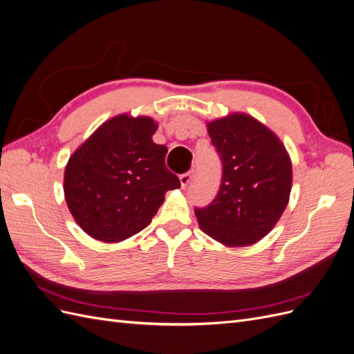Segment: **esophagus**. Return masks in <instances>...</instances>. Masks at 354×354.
Masks as SVG:
<instances>
[{
	"label": "esophagus",
	"mask_w": 354,
	"mask_h": 354,
	"mask_svg": "<svg viewBox=\"0 0 354 354\" xmlns=\"http://www.w3.org/2000/svg\"><path fill=\"white\" fill-rule=\"evenodd\" d=\"M192 178H194V171H187V173H183L180 176V183H181V187L186 189L187 185L192 181Z\"/></svg>",
	"instance_id": "obj_1"
}]
</instances>
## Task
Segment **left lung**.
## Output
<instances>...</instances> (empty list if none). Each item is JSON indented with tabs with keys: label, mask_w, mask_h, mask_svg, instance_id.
Returning <instances> with one entry per match:
<instances>
[{
	"label": "left lung",
	"mask_w": 354,
	"mask_h": 354,
	"mask_svg": "<svg viewBox=\"0 0 354 354\" xmlns=\"http://www.w3.org/2000/svg\"><path fill=\"white\" fill-rule=\"evenodd\" d=\"M208 134L223 171L216 198L195 208L199 227L224 245H251L273 229L286 208L291 160L279 138L245 113L209 122Z\"/></svg>",
	"instance_id": "8db88e82"
}]
</instances>
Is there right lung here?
Returning a JSON list of instances; mask_svg holds the SVG:
<instances>
[{"instance_id":"obj_1","label":"right lung","mask_w":354,"mask_h":354,"mask_svg":"<svg viewBox=\"0 0 354 354\" xmlns=\"http://www.w3.org/2000/svg\"><path fill=\"white\" fill-rule=\"evenodd\" d=\"M147 116H115L95 130L65 169V198L81 229L103 242L143 230L180 180L165 167L167 146L152 142Z\"/></svg>"}]
</instances>
